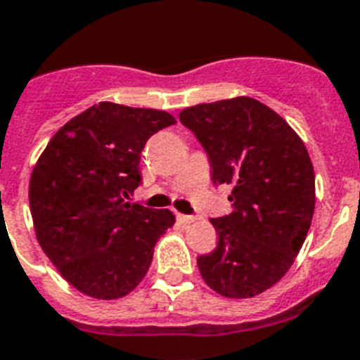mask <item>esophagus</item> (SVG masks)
Listing matches in <instances>:
<instances>
[{
  "mask_svg": "<svg viewBox=\"0 0 360 360\" xmlns=\"http://www.w3.org/2000/svg\"><path fill=\"white\" fill-rule=\"evenodd\" d=\"M175 217H177V221L183 223V225H186V223H192V221H195V219H198L195 216H188V214H181V212L175 214Z\"/></svg>",
  "mask_w": 360,
  "mask_h": 360,
  "instance_id": "obj_1",
  "label": "esophagus"
}]
</instances>
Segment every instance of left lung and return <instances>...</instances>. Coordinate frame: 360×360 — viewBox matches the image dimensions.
I'll return each instance as SVG.
<instances>
[{
    "label": "left lung",
    "mask_w": 360,
    "mask_h": 360,
    "mask_svg": "<svg viewBox=\"0 0 360 360\" xmlns=\"http://www.w3.org/2000/svg\"><path fill=\"white\" fill-rule=\"evenodd\" d=\"M208 155L214 185H232V212L214 217L217 247L199 256L208 288L226 298L267 291L297 258L315 210L309 153L285 120L238 96L179 113Z\"/></svg>",
    "instance_id": "8db88e82"
}]
</instances>
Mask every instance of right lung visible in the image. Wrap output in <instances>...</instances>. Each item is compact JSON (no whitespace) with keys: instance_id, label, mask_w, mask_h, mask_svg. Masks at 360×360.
I'll return each instance as SVG.
<instances>
[{"instance_id":"add662e5","label":"right lung","mask_w":360,"mask_h":360,"mask_svg":"<svg viewBox=\"0 0 360 360\" xmlns=\"http://www.w3.org/2000/svg\"><path fill=\"white\" fill-rule=\"evenodd\" d=\"M175 124L170 113L101 102L51 139L29 186L36 238L72 288L113 300L146 276L170 210L126 203L141 181L148 139Z\"/></svg>"}]
</instances>
